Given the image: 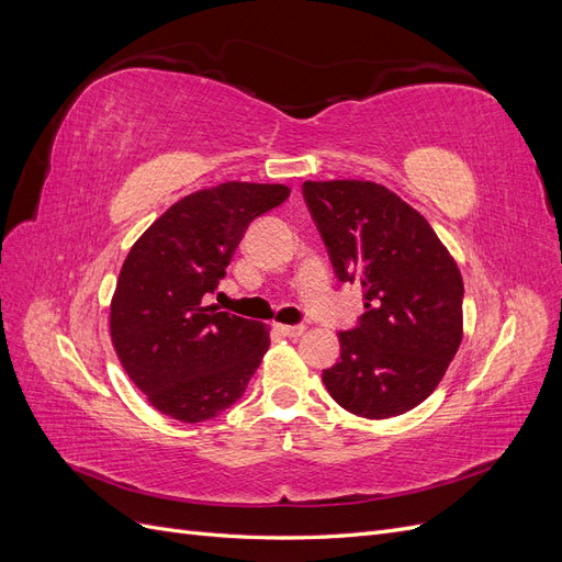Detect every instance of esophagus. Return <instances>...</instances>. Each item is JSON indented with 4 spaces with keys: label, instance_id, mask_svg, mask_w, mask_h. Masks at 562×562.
<instances>
[{
    "label": "esophagus",
    "instance_id": "34e87169",
    "mask_svg": "<svg viewBox=\"0 0 562 562\" xmlns=\"http://www.w3.org/2000/svg\"><path fill=\"white\" fill-rule=\"evenodd\" d=\"M277 330L285 337H300V335H304V330H307V328H304V326H281V323H279Z\"/></svg>",
    "mask_w": 562,
    "mask_h": 562
}]
</instances>
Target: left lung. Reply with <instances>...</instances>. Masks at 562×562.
Returning a JSON list of instances; mask_svg holds the SVG:
<instances>
[{
	"label": "left lung",
	"instance_id": "left-lung-1",
	"mask_svg": "<svg viewBox=\"0 0 562 562\" xmlns=\"http://www.w3.org/2000/svg\"><path fill=\"white\" fill-rule=\"evenodd\" d=\"M335 277L361 283L359 326L337 333L339 361L323 384L345 411L386 419L413 411L462 345L464 283L431 225L370 180L302 184Z\"/></svg>",
	"mask_w": 562,
	"mask_h": 562
}]
</instances>
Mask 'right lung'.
<instances>
[{
    "mask_svg": "<svg viewBox=\"0 0 562 562\" xmlns=\"http://www.w3.org/2000/svg\"><path fill=\"white\" fill-rule=\"evenodd\" d=\"M285 184L223 182L173 203L128 250L110 304L126 375L157 411L187 424L244 396L269 349L265 323L203 307L255 217L281 206Z\"/></svg>",
    "mask_w": 562,
    "mask_h": 562,
    "instance_id": "obj_1",
    "label": "right lung"
}]
</instances>
